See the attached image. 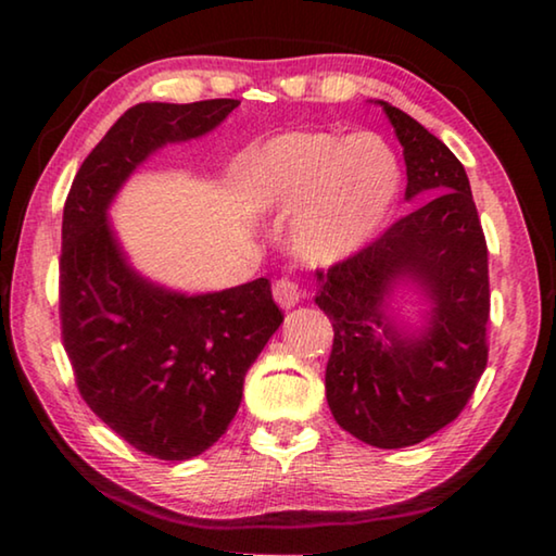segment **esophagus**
<instances>
[{"label": "esophagus", "instance_id": "obj_1", "mask_svg": "<svg viewBox=\"0 0 556 556\" xmlns=\"http://www.w3.org/2000/svg\"><path fill=\"white\" fill-rule=\"evenodd\" d=\"M271 294H275V301L281 308H291L301 301L299 285H296V281H289V279H279L275 289H271Z\"/></svg>", "mask_w": 556, "mask_h": 556}]
</instances>
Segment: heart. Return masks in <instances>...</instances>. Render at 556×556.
I'll return each mask as SVG.
<instances>
[{
  "mask_svg": "<svg viewBox=\"0 0 556 556\" xmlns=\"http://www.w3.org/2000/svg\"><path fill=\"white\" fill-rule=\"evenodd\" d=\"M400 186V159L372 131H285L252 149L238 174L252 213L294 211L291 248L312 265H336L368 244Z\"/></svg>",
  "mask_w": 556,
  "mask_h": 556,
  "instance_id": "obj_1",
  "label": "heart"
}]
</instances>
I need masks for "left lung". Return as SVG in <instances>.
<instances>
[{"label": "left lung", "instance_id": "left-lung-1", "mask_svg": "<svg viewBox=\"0 0 556 556\" xmlns=\"http://www.w3.org/2000/svg\"><path fill=\"white\" fill-rule=\"evenodd\" d=\"M407 166L409 215L351 260L316 271L333 324L326 400L333 419L378 448L414 446L454 421L488 363V250L464 164L384 100ZM404 303L419 305L404 317Z\"/></svg>", "mask_w": 556, "mask_h": 556}]
</instances>
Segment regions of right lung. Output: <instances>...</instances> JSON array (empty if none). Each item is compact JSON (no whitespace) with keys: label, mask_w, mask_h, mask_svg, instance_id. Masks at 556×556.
I'll return each instance as SVG.
<instances>
[{"label":"right lung","mask_w":556,"mask_h":556,"mask_svg":"<svg viewBox=\"0 0 556 556\" xmlns=\"http://www.w3.org/2000/svg\"><path fill=\"white\" fill-rule=\"evenodd\" d=\"M238 105L129 108L83 162L63 208L61 326L75 382L112 431L162 460L199 456L225 434L244 375L285 316L265 277L205 294L144 277L110 208L149 156L205 137Z\"/></svg>","instance_id":"1"}]
</instances>
